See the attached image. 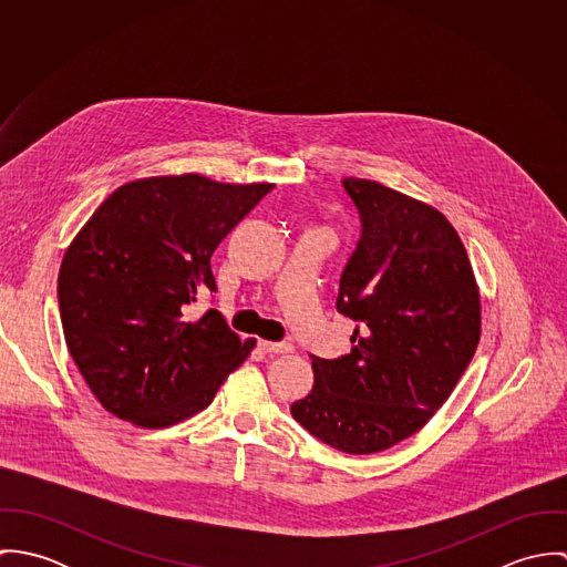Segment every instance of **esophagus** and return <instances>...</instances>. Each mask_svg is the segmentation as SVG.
<instances>
[{"mask_svg": "<svg viewBox=\"0 0 567 567\" xmlns=\"http://www.w3.org/2000/svg\"><path fill=\"white\" fill-rule=\"evenodd\" d=\"M259 347L266 353H290L292 344L290 342H272V340H259Z\"/></svg>", "mask_w": 567, "mask_h": 567, "instance_id": "obj_1", "label": "esophagus"}]
</instances>
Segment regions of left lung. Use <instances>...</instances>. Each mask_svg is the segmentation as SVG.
Segmentation results:
<instances>
[{
    "instance_id": "left-lung-1",
    "label": "left lung",
    "mask_w": 567,
    "mask_h": 567,
    "mask_svg": "<svg viewBox=\"0 0 567 567\" xmlns=\"http://www.w3.org/2000/svg\"><path fill=\"white\" fill-rule=\"evenodd\" d=\"M362 220L338 295L358 321L351 353L312 358L315 386L290 405L317 439L375 454L419 432L456 389L481 342V290L465 244L432 205L344 178Z\"/></svg>"
}]
</instances>
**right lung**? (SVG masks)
I'll return each mask as SVG.
<instances>
[{
    "mask_svg": "<svg viewBox=\"0 0 567 567\" xmlns=\"http://www.w3.org/2000/svg\"><path fill=\"white\" fill-rule=\"evenodd\" d=\"M272 183L167 174L120 185L82 225L59 270L68 349L100 405L157 430L214 402L255 347L225 317L185 312L216 290L212 252Z\"/></svg>",
    "mask_w": 567,
    "mask_h": 567,
    "instance_id": "right-lung-1",
    "label": "right lung"
}]
</instances>
